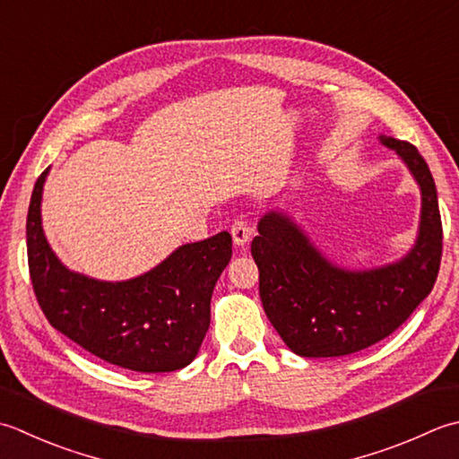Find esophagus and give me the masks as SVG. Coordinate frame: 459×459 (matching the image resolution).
<instances>
[{
  "mask_svg": "<svg viewBox=\"0 0 459 459\" xmlns=\"http://www.w3.org/2000/svg\"><path fill=\"white\" fill-rule=\"evenodd\" d=\"M230 235H232V240H235V245L245 247L247 242L250 240V237H253V224H250L248 219L240 217V219L232 222Z\"/></svg>",
  "mask_w": 459,
  "mask_h": 459,
  "instance_id": "34e87169",
  "label": "esophagus"
}]
</instances>
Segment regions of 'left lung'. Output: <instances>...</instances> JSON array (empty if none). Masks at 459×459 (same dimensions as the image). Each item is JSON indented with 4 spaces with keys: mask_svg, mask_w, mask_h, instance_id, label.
Masks as SVG:
<instances>
[{
    "mask_svg": "<svg viewBox=\"0 0 459 459\" xmlns=\"http://www.w3.org/2000/svg\"><path fill=\"white\" fill-rule=\"evenodd\" d=\"M420 186L414 245L394 263L344 268L314 245L284 211L258 221L250 253L260 273V300L271 325L294 354L336 358L380 342L432 292L442 260L437 191L424 157L406 141L380 134Z\"/></svg>",
    "mask_w": 459,
    "mask_h": 459,
    "instance_id": "left-lung-1",
    "label": "left lung"
}]
</instances>
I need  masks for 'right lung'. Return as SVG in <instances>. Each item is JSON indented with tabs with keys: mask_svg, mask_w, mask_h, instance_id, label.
Listing matches in <instances>:
<instances>
[{
	"mask_svg": "<svg viewBox=\"0 0 459 459\" xmlns=\"http://www.w3.org/2000/svg\"><path fill=\"white\" fill-rule=\"evenodd\" d=\"M45 169L27 212L31 284L49 325L101 360L133 372L191 364L211 325V296L232 256L227 230L175 248L129 281H99L61 263L41 224Z\"/></svg>",
	"mask_w": 459,
	"mask_h": 459,
	"instance_id": "add662e5",
	"label": "right lung"
}]
</instances>
